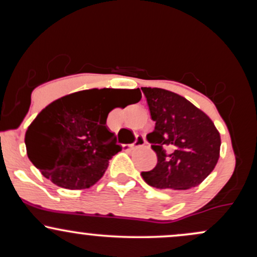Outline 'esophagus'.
Instances as JSON below:
<instances>
[{
  "label": "esophagus",
  "instance_id": "34e87169",
  "mask_svg": "<svg viewBox=\"0 0 257 257\" xmlns=\"http://www.w3.org/2000/svg\"><path fill=\"white\" fill-rule=\"evenodd\" d=\"M145 144H146L145 138H144L143 135H138L137 139H135L134 143H133L132 145H131V147H133V149H134V147H140V146H144V145H145Z\"/></svg>",
  "mask_w": 257,
  "mask_h": 257
}]
</instances>
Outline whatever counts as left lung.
<instances>
[{
    "mask_svg": "<svg viewBox=\"0 0 257 257\" xmlns=\"http://www.w3.org/2000/svg\"><path fill=\"white\" fill-rule=\"evenodd\" d=\"M155 131L147 134L157 166L141 176L156 188L188 190L214 170L220 157V133L213 120L184 96L162 88H141Z\"/></svg>",
    "mask_w": 257,
    "mask_h": 257,
    "instance_id": "left-lung-1",
    "label": "left lung"
}]
</instances>
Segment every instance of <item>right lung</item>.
<instances>
[{"mask_svg": "<svg viewBox=\"0 0 257 257\" xmlns=\"http://www.w3.org/2000/svg\"><path fill=\"white\" fill-rule=\"evenodd\" d=\"M140 89H87L55 100L37 114L25 134L28 157L44 178L69 190L99 181L122 150L106 125L122 100L140 101ZM125 105V106H126Z\"/></svg>", "mask_w": 257, "mask_h": 257, "instance_id": "right-lung-1", "label": "right lung"}]
</instances>
